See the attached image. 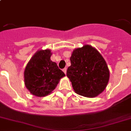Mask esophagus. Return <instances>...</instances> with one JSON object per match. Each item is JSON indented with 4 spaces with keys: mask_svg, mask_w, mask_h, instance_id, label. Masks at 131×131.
<instances>
[{
    "mask_svg": "<svg viewBox=\"0 0 131 131\" xmlns=\"http://www.w3.org/2000/svg\"><path fill=\"white\" fill-rule=\"evenodd\" d=\"M63 72H64L65 74H66V72H67V68H63Z\"/></svg>",
    "mask_w": 131,
    "mask_h": 131,
    "instance_id": "esophagus-1",
    "label": "esophagus"
}]
</instances>
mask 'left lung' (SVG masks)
Instances as JSON below:
<instances>
[{
  "mask_svg": "<svg viewBox=\"0 0 131 131\" xmlns=\"http://www.w3.org/2000/svg\"><path fill=\"white\" fill-rule=\"evenodd\" d=\"M70 61L67 76L75 93L92 98L104 91L110 73L105 60L96 49L88 45L75 49Z\"/></svg>",
  "mask_w": 131,
  "mask_h": 131,
  "instance_id": "8db88e82",
  "label": "left lung"
}]
</instances>
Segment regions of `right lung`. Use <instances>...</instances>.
I'll return each instance as SVG.
<instances>
[{
	"mask_svg": "<svg viewBox=\"0 0 131 131\" xmlns=\"http://www.w3.org/2000/svg\"><path fill=\"white\" fill-rule=\"evenodd\" d=\"M49 49L38 51L32 57L24 72L25 84L32 94L45 96L57 86L65 73L50 59Z\"/></svg>",
	"mask_w": 131,
	"mask_h": 131,
	"instance_id": "obj_1",
	"label": "right lung"
}]
</instances>
